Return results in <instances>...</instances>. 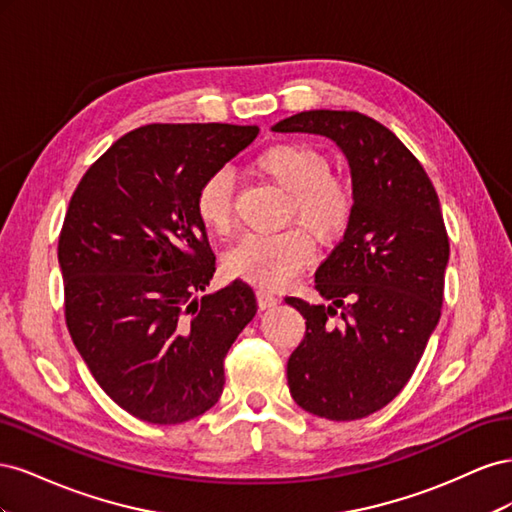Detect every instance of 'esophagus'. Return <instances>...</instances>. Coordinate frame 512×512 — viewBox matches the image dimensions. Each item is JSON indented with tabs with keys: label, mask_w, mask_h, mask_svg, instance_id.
<instances>
[{
	"label": "esophagus",
	"mask_w": 512,
	"mask_h": 512,
	"mask_svg": "<svg viewBox=\"0 0 512 512\" xmlns=\"http://www.w3.org/2000/svg\"><path fill=\"white\" fill-rule=\"evenodd\" d=\"M258 303H260V307L262 309H269V307H275L277 303H280V297H277V294H273V292H269V290H258Z\"/></svg>",
	"instance_id": "1"
}]
</instances>
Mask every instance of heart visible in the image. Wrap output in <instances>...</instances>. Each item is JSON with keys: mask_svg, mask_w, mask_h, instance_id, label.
<instances>
[{"mask_svg": "<svg viewBox=\"0 0 512 512\" xmlns=\"http://www.w3.org/2000/svg\"><path fill=\"white\" fill-rule=\"evenodd\" d=\"M254 168L290 196V222H297L320 243H333L344 235L354 215V192L344 179L331 175V162L320 149L307 143H277L258 153ZM194 205L205 228L228 235L235 226V209L226 170H213L203 179ZM303 230L245 237L226 254L224 267L232 277L280 290L312 260V243Z\"/></svg>", "mask_w": 512, "mask_h": 512, "instance_id": "b5f03b06", "label": "heart"}]
</instances>
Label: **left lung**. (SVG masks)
<instances>
[{
    "instance_id": "obj_1",
    "label": "left lung",
    "mask_w": 512,
    "mask_h": 512,
    "mask_svg": "<svg viewBox=\"0 0 512 512\" xmlns=\"http://www.w3.org/2000/svg\"><path fill=\"white\" fill-rule=\"evenodd\" d=\"M271 130L327 136L350 166L352 222L316 271L329 305L286 297L305 318L286 374L303 410L356 421L404 389L440 320L448 262L440 200L412 151L363 113L305 111Z\"/></svg>"
}]
</instances>
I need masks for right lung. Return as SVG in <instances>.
Masks as SVG:
<instances>
[{
    "label": "right lung",
    "instance_id": "obj_1",
    "mask_svg": "<svg viewBox=\"0 0 512 512\" xmlns=\"http://www.w3.org/2000/svg\"><path fill=\"white\" fill-rule=\"evenodd\" d=\"M256 136L230 123L136 128L70 198L57 247L68 331L102 391L141 421L177 425L218 404L226 354L256 316L241 280L196 297L215 256L194 205Z\"/></svg>",
    "mask_w": 512,
    "mask_h": 512
}]
</instances>
